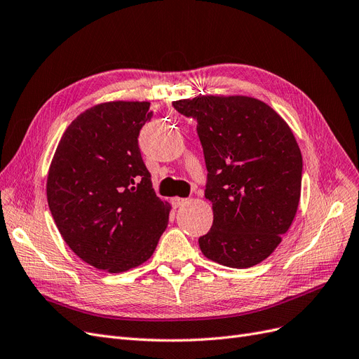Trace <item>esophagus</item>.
Listing matches in <instances>:
<instances>
[{"instance_id": "obj_1", "label": "esophagus", "mask_w": 359, "mask_h": 359, "mask_svg": "<svg viewBox=\"0 0 359 359\" xmlns=\"http://www.w3.org/2000/svg\"><path fill=\"white\" fill-rule=\"evenodd\" d=\"M188 200L187 198H179V196H175V198H171V204L175 207H180L183 204H187Z\"/></svg>"}]
</instances>
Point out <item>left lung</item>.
Segmentation results:
<instances>
[{"mask_svg":"<svg viewBox=\"0 0 359 359\" xmlns=\"http://www.w3.org/2000/svg\"><path fill=\"white\" fill-rule=\"evenodd\" d=\"M196 119L213 225L198 238L205 258L231 269L269 258L291 226L302 195L303 156L287 123L245 95H200L172 102Z\"/></svg>","mask_w":359,"mask_h":359,"instance_id":"8db88e82","label":"left lung"}]
</instances>
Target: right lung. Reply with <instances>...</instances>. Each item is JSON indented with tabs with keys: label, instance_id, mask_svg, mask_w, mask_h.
<instances>
[{
	"label": "right lung",
	"instance_id": "obj_1",
	"mask_svg": "<svg viewBox=\"0 0 359 359\" xmlns=\"http://www.w3.org/2000/svg\"><path fill=\"white\" fill-rule=\"evenodd\" d=\"M147 101H110L80 113L57 144L48 203L62 238L92 267L121 273L154 255L171 205L156 196L138 147Z\"/></svg>",
	"mask_w": 359,
	"mask_h": 359
}]
</instances>
